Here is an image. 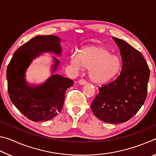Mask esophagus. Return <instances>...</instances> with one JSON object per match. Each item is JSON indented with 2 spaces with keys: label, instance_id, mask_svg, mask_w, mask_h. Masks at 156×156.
<instances>
[{
  "label": "esophagus",
  "instance_id": "34e87169",
  "mask_svg": "<svg viewBox=\"0 0 156 156\" xmlns=\"http://www.w3.org/2000/svg\"><path fill=\"white\" fill-rule=\"evenodd\" d=\"M78 83L80 84H84L87 83V81L85 80H84V79H80V80L78 81Z\"/></svg>",
  "mask_w": 156,
  "mask_h": 156
}]
</instances>
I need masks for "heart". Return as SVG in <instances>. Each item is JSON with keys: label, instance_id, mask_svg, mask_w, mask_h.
I'll use <instances>...</instances> for the list:
<instances>
[{"label": "heart", "instance_id": "heart-1", "mask_svg": "<svg viewBox=\"0 0 156 156\" xmlns=\"http://www.w3.org/2000/svg\"><path fill=\"white\" fill-rule=\"evenodd\" d=\"M71 63L76 68L89 69V76L95 83L102 84L118 75L122 62L117 55L101 46L87 47L80 50L79 55L71 57Z\"/></svg>", "mask_w": 156, "mask_h": 156}]
</instances>
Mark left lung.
<instances>
[{"label":"left lung","instance_id":"obj_1","mask_svg":"<svg viewBox=\"0 0 156 156\" xmlns=\"http://www.w3.org/2000/svg\"><path fill=\"white\" fill-rule=\"evenodd\" d=\"M113 39L120 47L122 70L115 80L98 88L91 108L100 120L118 124L131 119L143 105L150 69L140 52L125 41Z\"/></svg>","mask_w":156,"mask_h":156}]
</instances>
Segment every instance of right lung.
<instances>
[{
  "label": "right lung",
  "mask_w": 156,
  "mask_h": 156,
  "mask_svg": "<svg viewBox=\"0 0 156 156\" xmlns=\"http://www.w3.org/2000/svg\"><path fill=\"white\" fill-rule=\"evenodd\" d=\"M60 39L53 35L37 36L23 44L14 52L7 69V89L10 100L20 112L34 122L47 121L61 111L67 88L73 81L58 74H53L43 84L29 86L25 82V71L34 58L42 52L60 55ZM56 70L59 60L54 58Z\"/></svg>",
  "instance_id": "add662e5"
}]
</instances>
